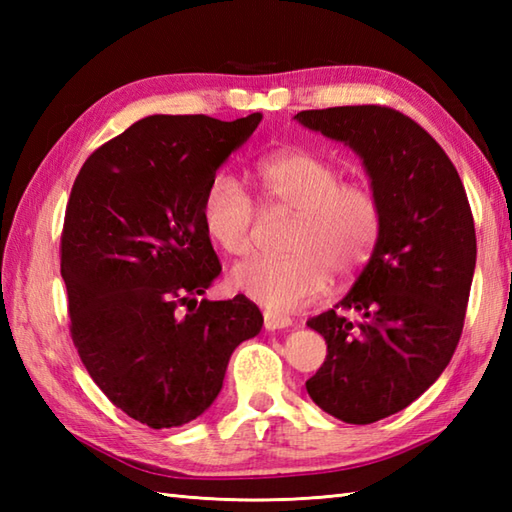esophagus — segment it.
<instances>
[{"label":"esophagus","mask_w":512,"mask_h":512,"mask_svg":"<svg viewBox=\"0 0 512 512\" xmlns=\"http://www.w3.org/2000/svg\"><path fill=\"white\" fill-rule=\"evenodd\" d=\"M264 325L266 330H286L292 325V319L286 317V314H279V312H273V310H266L264 312Z\"/></svg>","instance_id":"34e87169"}]
</instances>
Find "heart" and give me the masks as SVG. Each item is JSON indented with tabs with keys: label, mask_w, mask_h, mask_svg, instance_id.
Here are the masks:
<instances>
[{
	"label": "heart",
	"mask_w": 512,
	"mask_h": 512,
	"mask_svg": "<svg viewBox=\"0 0 512 512\" xmlns=\"http://www.w3.org/2000/svg\"><path fill=\"white\" fill-rule=\"evenodd\" d=\"M255 176L264 200L295 211L288 255H255L231 270V284L259 306L297 310L328 288L330 270L350 275L361 268L378 242V195L369 184L341 182V171L306 149L279 151L259 162ZM204 233L228 255H244L253 244L255 204L228 173H215L202 195Z\"/></svg>",
	"instance_id": "b5f03b06"
}]
</instances>
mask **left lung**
<instances>
[{
  "instance_id": "8db88e82",
  "label": "left lung",
  "mask_w": 512,
  "mask_h": 512,
  "mask_svg": "<svg viewBox=\"0 0 512 512\" xmlns=\"http://www.w3.org/2000/svg\"><path fill=\"white\" fill-rule=\"evenodd\" d=\"M295 118L361 156L383 213L352 290L308 321L328 343L310 398L343 422L369 424L409 407L458 347L477 255L473 213L453 162L409 116L345 105Z\"/></svg>"
}]
</instances>
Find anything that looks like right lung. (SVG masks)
Listing matches in <instances>:
<instances>
[{"mask_svg":"<svg viewBox=\"0 0 512 512\" xmlns=\"http://www.w3.org/2000/svg\"><path fill=\"white\" fill-rule=\"evenodd\" d=\"M259 121L147 116L72 184L61 233L72 341L103 394L151 429L202 416L235 347L264 325L244 295L198 303L222 270L202 226L204 189Z\"/></svg>","mask_w":512,"mask_h":512,"instance_id":"add662e5","label":"right lung"}]
</instances>
